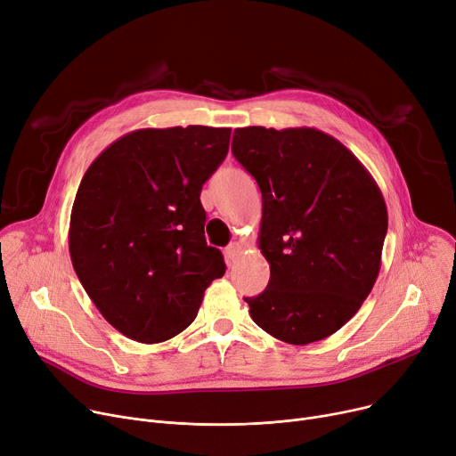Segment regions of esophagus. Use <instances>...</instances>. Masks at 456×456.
I'll use <instances>...</instances> for the list:
<instances>
[{"mask_svg": "<svg viewBox=\"0 0 456 456\" xmlns=\"http://www.w3.org/2000/svg\"><path fill=\"white\" fill-rule=\"evenodd\" d=\"M240 253H241V244H240V241H232V244H229L227 249H225V255H227L229 260H234Z\"/></svg>", "mask_w": 456, "mask_h": 456, "instance_id": "obj_1", "label": "esophagus"}]
</instances>
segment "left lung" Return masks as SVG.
<instances>
[{
  "mask_svg": "<svg viewBox=\"0 0 456 456\" xmlns=\"http://www.w3.org/2000/svg\"><path fill=\"white\" fill-rule=\"evenodd\" d=\"M232 154L262 192L258 248L271 277L251 319L289 345L345 326L381 267L383 194L352 151L315 128H236Z\"/></svg>",
  "mask_w": 456,
  "mask_h": 456,
  "instance_id": "1",
  "label": "left lung"
}]
</instances>
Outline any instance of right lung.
Segmentation results:
<instances>
[{
  "label": "right lung",
  "mask_w": 456,
  "mask_h": 456,
  "mask_svg": "<svg viewBox=\"0 0 456 456\" xmlns=\"http://www.w3.org/2000/svg\"><path fill=\"white\" fill-rule=\"evenodd\" d=\"M231 128L135 130L91 163L75 196L69 253L102 317L139 343H161L198 315L224 277L207 246L201 187L229 151Z\"/></svg>",
  "instance_id": "1"
}]
</instances>
